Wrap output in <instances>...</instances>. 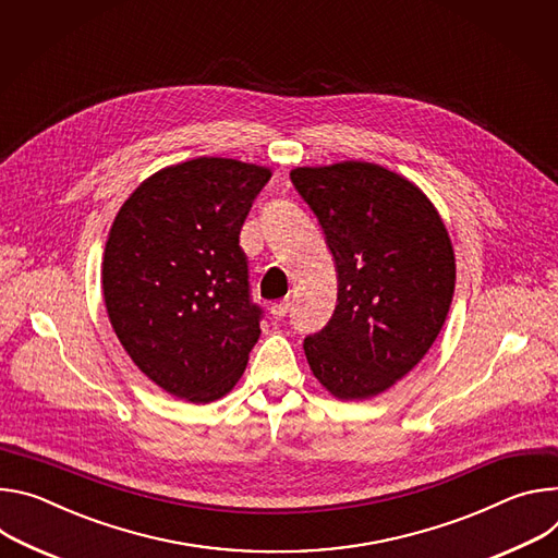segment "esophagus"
I'll use <instances>...</instances> for the list:
<instances>
[{
    "label": "esophagus",
    "mask_w": 558,
    "mask_h": 558,
    "mask_svg": "<svg viewBox=\"0 0 558 558\" xmlns=\"http://www.w3.org/2000/svg\"><path fill=\"white\" fill-rule=\"evenodd\" d=\"M288 299H283V301H277V303H272L270 305V315L275 317V319H281V317H286L288 315Z\"/></svg>",
    "instance_id": "34e87169"
}]
</instances>
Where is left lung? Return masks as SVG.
<instances>
[{
  "instance_id": "left-lung-1",
  "label": "left lung",
  "mask_w": 558,
  "mask_h": 558,
  "mask_svg": "<svg viewBox=\"0 0 558 558\" xmlns=\"http://www.w3.org/2000/svg\"><path fill=\"white\" fill-rule=\"evenodd\" d=\"M290 179L319 219L339 281L335 315L305 337V359L332 397H377L446 324L457 281L446 223L418 185L379 163L303 166Z\"/></svg>"
}]
</instances>
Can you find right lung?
<instances>
[{"instance_id":"right-lung-1","label":"right lung","mask_w":558,"mask_h":558,"mask_svg":"<svg viewBox=\"0 0 558 558\" xmlns=\"http://www.w3.org/2000/svg\"><path fill=\"white\" fill-rule=\"evenodd\" d=\"M270 174L223 157L174 163L142 181L110 226L101 264L110 326L177 399L228 395L262 335L239 232Z\"/></svg>"}]
</instances>
